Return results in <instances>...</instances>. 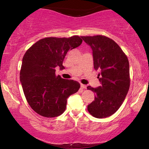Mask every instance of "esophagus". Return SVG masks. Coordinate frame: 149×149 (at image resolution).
Listing matches in <instances>:
<instances>
[{"mask_svg": "<svg viewBox=\"0 0 149 149\" xmlns=\"http://www.w3.org/2000/svg\"><path fill=\"white\" fill-rule=\"evenodd\" d=\"M80 88L82 89H85L87 88V86L85 85H83V84H80Z\"/></svg>", "mask_w": 149, "mask_h": 149, "instance_id": "34e87169", "label": "esophagus"}]
</instances>
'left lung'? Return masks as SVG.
Masks as SVG:
<instances>
[{
  "label": "left lung",
  "instance_id": "1",
  "mask_svg": "<svg viewBox=\"0 0 149 149\" xmlns=\"http://www.w3.org/2000/svg\"><path fill=\"white\" fill-rule=\"evenodd\" d=\"M81 38L92 49L94 68L101 70L98 78L102 85L87 88L96 94L95 100L88 106V111L97 118L109 117L118 110L129 90V61L120 46L105 36Z\"/></svg>",
  "mask_w": 149,
  "mask_h": 149
}]
</instances>
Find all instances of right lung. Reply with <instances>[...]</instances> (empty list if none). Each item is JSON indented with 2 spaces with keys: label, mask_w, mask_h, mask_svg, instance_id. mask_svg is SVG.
Listing matches in <instances>:
<instances>
[{
  "label": "right lung",
  "mask_w": 149,
  "mask_h": 149,
  "mask_svg": "<svg viewBox=\"0 0 149 149\" xmlns=\"http://www.w3.org/2000/svg\"><path fill=\"white\" fill-rule=\"evenodd\" d=\"M82 42L78 36L47 37L39 40L26 52L22 59L20 82L27 102L39 115L54 118L62 114L68 97L79 90L78 82L56 76L55 68L64 69L66 54Z\"/></svg>",
  "instance_id": "add662e5"
}]
</instances>
